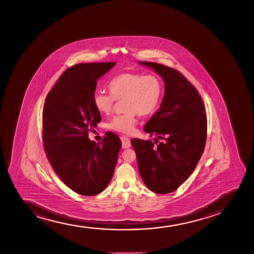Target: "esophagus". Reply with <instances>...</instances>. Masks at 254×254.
Returning <instances> with one entry per match:
<instances>
[{
    "label": "esophagus",
    "mask_w": 254,
    "mask_h": 254,
    "mask_svg": "<svg viewBox=\"0 0 254 254\" xmlns=\"http://www.w3.org/2000/svg\"><path fill=\"white\" fill-rule=\"evenodd\" d=\"M120 140L122 141V147L123 148H128L131 146V143H130V140L128 137L126 136H121Z\"/></svg>",
    "instance_id": "34e87169"
}]
</instances>
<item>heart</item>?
Returning a JSON list of instances; mask_svg holds the SVG:
<instances>
[{
    "mask_svg": "<svg viewBox=\"0 0 254 254\" xmlns=\"http://www.w3.org/2000/svg\"><path fill=\"white\" fill-rule=\"evenodd\" d=\"M108 90L110 93H94V107L100 114H109L116 101H123L125 113L114 116L108 123V128L131 134L135 130L138 115L148 116L157 111L163 97V84L155 74L126 72L114 76L108 84Z\"/></svg>",
    "mask_w": 254,
    "mask_h": 254,
    "instance_id": "b5f03b06",
    "label": "heart"
}]
</instances>
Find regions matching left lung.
<instances>
[{"mask_svg": "<svg viewBox=\"0 0 254 254\" xmlns=\"http://www.w3.org/2000/svg\"><path fill=\"white\" fill-rule=\"evenodd\" d=\"M140 64L163 78L165 92L160 108L144 127L158 140L134 138L131 145L147 188L167 194L178 189L198 163L207 140V116L196 89L178 70L152 62Z\"/></svg>", "mask_w": 254, "mask_h": 254, "instance_id": "left-lung-1", "label": "left lung"}]
</instances>
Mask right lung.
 I'll list each match as a JSON object with an SVG mask.
<instances>
[{"mask_svg": "<svg viewBox=\"0 0 254 254\" xmlns=\"http://www.w3.org/2000/svg\"><path fill=\"white\" fill-rule=\"evenodd\" d=\"M116 63L79 64L67 68L50 91L42 113V138L53 170L68 188L95 195L108 187L121 140L107 132L102 142L88 133L102 120L93 104L97 79Z\"/></svg>", "mask_w": 254, "mask_h": 254, "instance_id": "1", "label": "right lung"}]
</instances>
